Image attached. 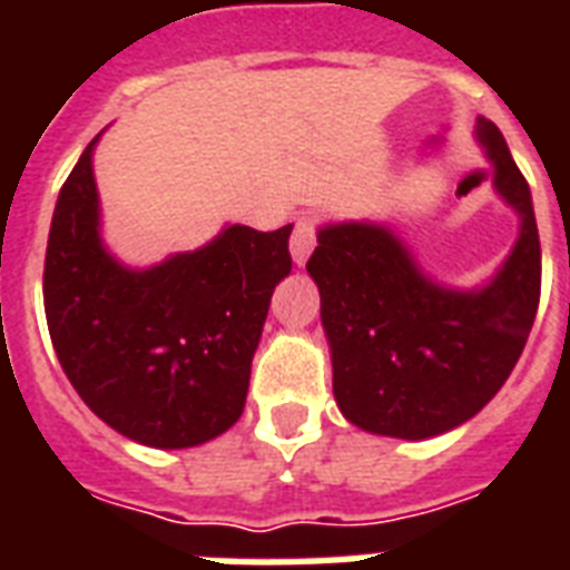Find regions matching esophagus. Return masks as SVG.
Segmentation results:
<instances>
[{"label":"esophagus","mask_w":570,"mask_h":570,"mask_svg":"<svg viewBox=\"0 0 570 570\" xmlns=\"http://www.w3.org/2000/svg\"><path fill=\"white\" fill-rule=\"evenodd\" d=\"M313 248H316V224L311 218H298L293 236H289V254H293L295 266H304Z\"/></svg>","instance_id":"esophagus-1"}]
</instances>
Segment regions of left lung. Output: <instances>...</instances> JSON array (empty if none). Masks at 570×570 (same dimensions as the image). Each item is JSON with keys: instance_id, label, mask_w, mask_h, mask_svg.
Wrapping results in <instances>:
<instances>
[{"instance_id": "8db88e82", "label": "left lung", "mask_w": 570, "mask_h": 570, "mask_svg": "<svg viewBox=\"0 0 570 570\" xmlns=\"http://www.w3.org/2000/svg\"><path fill=\"white\" fill-rule=\"evenodd\" d=\"M494 191L521 218L509 257L485 284L434 281L390 224L331 222L307 259L320 286L334 399L370 434L425 441L459 429L497 396L530 337L541 248L530 186L491 120H476Z\"/></svg>"}]
</instances>
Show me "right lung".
I'll use <instances>...</instances> for the list:
<instances>
[{"instance_id":"right-lung-1","label":"right lung","mask_w":570,"mask_h":570,"mask_svg":"<svg viewBox=\"0 0 570 570\" xmlns=\"http://www.w3.org/2000/svg\"><path fill=\"white\" fill-rule=\"evenodd\" d=\"M58 195L43 307L58 364L102 423L156 450H189L242 416L250 361L289 233L224 224L195 250L127 266L102 242L94 147Z\"/></svg>"}]
</instances>
